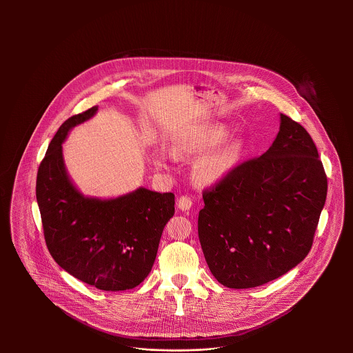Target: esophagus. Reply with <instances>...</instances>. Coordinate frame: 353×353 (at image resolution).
I'll list each match as a JSON object with an SVG mask.
<instances>
[{"label":"esophagus","instance_id":"1","mask_svg":"<svg viewBox=\"0 0 353 353\" xmlns=\"http://www.w3.org/2000/svg\"><path fill=\"white\" fill-rule=\"evenodd\" d=\"M193 205V201L189 196H182L179 200H178V208L182 209V210H189Z\"/></svg>","mask_w":353,"mask_h":353}]
</instances>
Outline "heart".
<instances>
[{
    "label": "heart",
    "mask_w": 353,
    "mask_h": 353,
    "mask_svg": "<svg viewBox=\"0 0 353 353\" xmlns=\"http://www.w3.org/2000/svg\"><path fill=\"white\" fill-rule=\"evenodd\" d=\"M230 136V129L224 125H209L193 130L186 137L181 139L174 152L179 156L183 154H200L209 151L224 143ZM241 154L239 143H228L217 150H214L201 157L196 165V176L202 183H214L224 178L231 168L235 165ZM170 154L165 152H160L154 157V163L157 165H167L170 160Z\"/></svg>",
    "instance_id": "obj_1"
}]
</instances>
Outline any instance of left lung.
<instances>
[{"label": "left lung", "mask_w": 353, "mask_h": 353, "mask_svg": "<svg viewBox=\"0 0 353 353\" xmlns=\"http://www.w3.org/2000/svg\"><path fill=\"white\" fill-rule=\"evenodd\" d=\"M272 147L206 188L199 238L216 280L245 290L290 272L311 250L327 178L301 123L281 114Z\"/></svg>", "instance_id": "left-lung-1"}]
</instances>
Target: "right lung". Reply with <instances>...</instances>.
<instances>
[{
  "label": "right lung",
  "mask_w": 353,
  "mask_h": 353,
  "mask_svg": "<svg viewBox=\"0 0 353 353\" xmlns=\"http://www.w3.org/2000/svg\"><path fill=\"white\" fill-rule=\"evenodd\" d=\"M97 110L76 114L59 126L38 168L37 200L54 261L98 290L125 291L150 274L164 225L175 213V196L140 188L114 200H98L84 197L72 185L62 143Z\"/></svg>",
  "instance_id": "1"
}]
</instances>
